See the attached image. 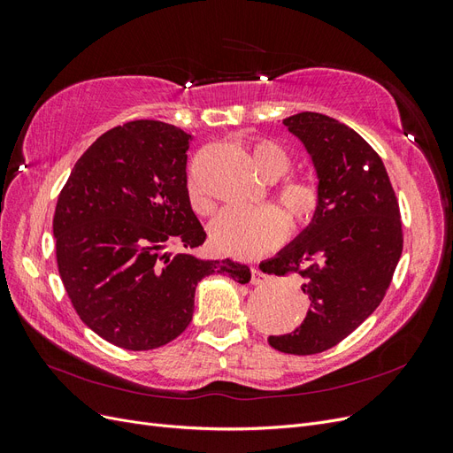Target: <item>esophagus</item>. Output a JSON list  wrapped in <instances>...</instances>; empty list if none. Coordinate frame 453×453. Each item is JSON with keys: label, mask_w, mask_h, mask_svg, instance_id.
Here are the masks:
<instances>
[{"label": "esophagus", "mask_w": 453, "mask_h": 453, "mask_svg": "<svg viewBox=\"0 0 453 453\" xmlns=\"http://www.w3.org/2000/svg\"><path fill=\"white\" fill-rule=\"evenodd\" d=\"M270 278L266 276V273L260 270L258 266H255V268H251V283L253 285H260V283H266Z\"/></svg>", "instance_id": "1"}]
</instances>
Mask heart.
I'll return each mask as SVG.
<instances>
[{
  "label": "heart",
  "mask_w": 453,
  "mask_h": 453,
  "mask_svg": "<svg viewBox=\"0 0 453 453\" xmlns=\"http://www.w3.org/2000/svg\"><path fill=\"white\" fill-rule=\"evenodd\" d=\"M257 172L266 181H278L291 170V157L270 140H258L251 147ZM190 202L198 211H208L210 202L202 196L195 183L188 185ZM276 198L293 228L308 226L319 208V193L310 181L287 177L276 187ZM283 215L272 205L257 208H228L219 213L210 225V238L215 248L234 257H257L281 242L285 234Z\"/></svg>",
  "instance_id": "obj_1"
}]
</instances>
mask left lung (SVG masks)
I'll return each instance as SVG.
<instances>
[{"label":"left lung","instance_id":"left-lung-1","mask_svg":"<svg viewBox=\"0 0 453 453\" xmlns=\"http://www.w3.org/2000/svg\"><path fill=\"white\" fill-rule=\"evenodd\" d=\"M283 125L313 160L319 208L285 250L260 265L273 276L295 273L310 298L300 326L268 342L283 353L313 355L340 344L380 306L403 253V223L386 166L357 132L311 111Z\"/></svg>","mask_w":453,"mask_h":453}]
</instances>
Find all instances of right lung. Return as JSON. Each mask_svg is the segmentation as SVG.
<instances>
[{
    "mask_svg": "<svg viewBox=\"0 0 453 453\" xmlns=\"http://www.w3.org/2000/svg\"><path fill=\"white\" fill-rule=\"evenodd\" d=\"M190 140L160 120L115 127L85 150L60 190L52 232L65 293L81 321L122 349H155L180 336L210 273L251 280L234 260L190 255L205 242L187 188ZM170 244L180 253L164 252Z\"/></svg>",
    "mask_w": 453,
    "mask_h": 453,
    "instance_id": "right-lung-1",
    "label": "right lung"
}]
</instances>
